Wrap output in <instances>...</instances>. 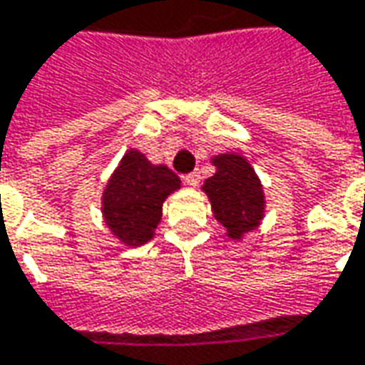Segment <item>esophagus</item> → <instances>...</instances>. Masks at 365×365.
Here are the masks:
<instances>
[{"instance_id":"1","label":"esophagus","mask_w":365,"mask_h":365,"mask_svg":"<svg viewBox=\"0 0 365 365\" xmlns=\"http://www.w3.org/2000/svg\"><path fill=\"white\" fill-rule=\"evenodd\" d=\"M183 180H185V183H187V185H190V187H195V185H197V183H200V172H192V173H187V175H185V178H183Z\"/></svg>"}]
</instances>
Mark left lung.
Segmentation results:
<instances>
[{"label":"left lung","mask_w":365,"mask_h":365,"mask_svg":"<svg viewBox=\"0 0 365 365\" xmlns=\"http://www.w3.org/2000/svg\"><path fill=\"white\" fill-rule=\"evenodd\" d=\"M217 172L203 183L215 220L224 224L232 240H240L245 232L255 230L264 217V190L254 168L235 153L215 155Z\"/></svg>","instance_id":"1"}]
</instances>
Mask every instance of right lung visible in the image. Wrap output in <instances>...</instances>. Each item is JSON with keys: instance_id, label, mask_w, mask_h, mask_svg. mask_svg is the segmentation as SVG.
Masks as SVG:
<instances>
[{"instance_id": "add662e5", "label": "right lung", "mask_w": 365, "mask_h": 365, "mask_svg": "<svg viewBox=\"0 0 365 365\" xmlns=\"http://www.w3.org/2000/svg\"><path fill=\"white\" fill-rule=\"evenodd\" d=\"M180 183L168 165H153L138 150L128 151L103 192V217L113 235L125 245L150 242L165 197Z\"/></svg>"}]
</instances>
